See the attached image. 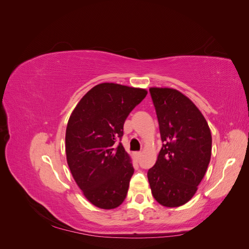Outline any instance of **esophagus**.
Segmentation results:
<instances>
[{
    "label": "esophagus",
    "mask_w": 249,
    "mask_h": 249,
    "mask_svg": "<svg viewBox=\"0 0 249 249\" xmlns=\"http://www.w3.org/2000/svg\"><path fill=\"white\" fill-rule=\"evenodd\" d=\"M141 155H142L141 153H135V154H134L135 158H136V159H137V160H139V159H140V157H141Z\"/></svg>",
    "instance_id": "esophagus-1"
}]
</instances>
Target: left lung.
Instances as JSON below:
<instances>
[{"instance_id":"8db88e82","label":"left lung","mask_w":249,"mask_h":249,"mask_svg":"<svg viewBox=\"0 0 249 249\" xmlns=\"http://www.w3.org/2000/svg\"><path fill=\"white\" fill-rule=\"evenodd\" d=\"M163 146L147 178L160 205H185L197 191L212 154V135L193 102L173 88H149Z\"/></svg>"}]
</instances>
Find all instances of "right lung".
Listing matches in <instances>:
<instances>
[{
  "label": "right lung",
  "instance_id": "1",
  "mask_svg": "<svg viewBox=\"0 0 249 249\" xmlns=\"http://www.w3.org/2000/svg\"><path fill=\"white\" fill-rule=\"evenodd\" d=\"M146 89L102 83L82 97L65 133L66 160L73 179L93 206L111 210L124 202L134 173L131 157L114 143Z\"/></svg>",
  "mask_w": 249,
  "mask_h": 249
}]
</instances>
